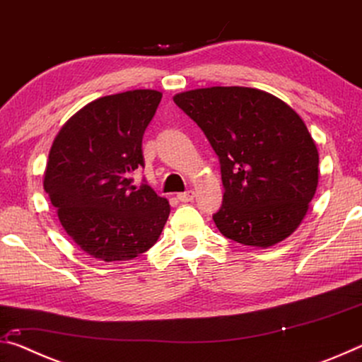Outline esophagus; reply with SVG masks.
I'll use <instances>...</instances> for the list:
<instances>
[{
  "instance_id": "obj_1",
  "label": "esophagus",
  "mask_w": 362,
  "mask_h": 362,
  "mask_svg": "<svg viewBox=\"0 0 362 362\" xmlns=\"http://www.w3.org/2000/svg\"><path fill=\"white\" fill-rule=\"evenodd\" d=\"M177 199L182 201V203H189V201L194 199V192L188 189V192H185V193H179L177 194Z\"/></svg>"
}]
</instances>
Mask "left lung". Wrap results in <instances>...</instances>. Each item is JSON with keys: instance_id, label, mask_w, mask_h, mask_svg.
Returning a JSON list of instances; mask_svg holds the SVG:
<instances>
[{"instance_id": "1", "label": "left lung", "mask_w": 362, "mask_h": 362, "mask_svg": "<svg viewBox=\"0 0 362 362\" xmlns=\"http://www.w3.org/2000/svg\"><path fill=\"white\" fill-rule=\"evenodd\" d=\"M201 127L220 161V233L244 246L268 247L302 222L317 187L320 155L302 118L268 93L240 86L174 97Z\"/></svg>"}]
</instances>
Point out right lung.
I'll list each match as a JSON object with an SVG mask.
<instances>
[{"label": "right lung", "instance_id": "add662e5", "mask_svg": "<svg viewBox=\"0 0 362 362\" xmlns=\"http://www.w3.org/2000/svg\"><path fill=\"white\" fill-rule=\"evenodd\" d=\"M163 94L151 89L100 97L71 116L54 139L45 189L60 223L86 254L131 260L158 241L166 198L132 173L144 168L142 139Z\"/></svg>", "mask_w": 362, "mask_h": 362}]
</instances>
